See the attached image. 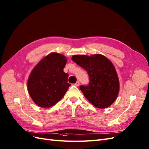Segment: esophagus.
<instances>
[{"instance_id": "34e87169", "label": "esophagus", "mask_w": 149, "mask_h": 149, "mask_svg": "<svg viewBox=\"0 0 149 149\" xmlns=\"http://www.w3.org/2000/svg\"><path fill=\"white\" fill-rule=\"evenodd\" d=\"M79 85H80V82H79V81H77V82H76V83L75 84V86L76 87H79Z\"/></svg>"}]
</instances>
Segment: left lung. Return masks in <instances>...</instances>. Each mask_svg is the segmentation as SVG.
<instances>
[{
	"instance_id": "1",
	"label": "left lung",
	"mask_w": 149,
	"mask_h": 149,
	"mask_svg": "<svg viewBox=\"0 0 149 149\" xmlns=\"http://www.w3.org/2000/svg\"><path fill=\"white\" fill-rule=\"evenodd\" d=\"M72 60L87 70L90 82L80 89L90 102L99 109L111 105L119 92V80L110 60L101 54L75 55Z\"/></svg>"
}]
</instances>
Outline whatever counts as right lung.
<instances>
[{"label": "right lung", "mask_w": 149, "mask_h": 149, "mask_svg": "<svg viewBox=\"0 0 149 149\" xmlns=\"http://www.w3.org/2000/svg\"><path fill=\"white\" fill-rule=\"evenodd\" d=\"M63 55L50 53L33 68L27 81V90L34 103L43 108L54 105L71 86L69 74L63 72L67 63Z\"/></svg>", "instance_id": "add662e5"}]
</instances>
